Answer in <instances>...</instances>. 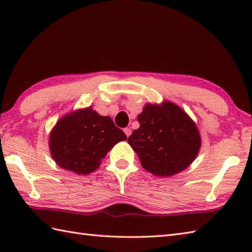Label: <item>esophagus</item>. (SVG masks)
Masks as SVG:
<instances>
[{
  "mask_svg": "<svg viewBox=\"0 0 252 252\" xmlns=\"http://www.w3.org/2000/svg\"><path fill=\"white\" fill-rule=\"evenodd\" d=\"M123 131H125V133H126V135L127 137H129V136L131 135V129H130V127H126V129H125V130H123Z\"/></svg>",
  "mask_w": 252,
  "mask_h": 252,
  "instance_id": "1",
  "label": "esophagus"
}]
</instances>
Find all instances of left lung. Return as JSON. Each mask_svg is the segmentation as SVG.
Instances as JSON below:
<instances>
[{"label": "left lung", "instance_id": "1", "mask_svg": "<svg viewBox=\"0 0 252 252\" xmlns=\"http://www.w3.org/2000/svg\"><path fill=\"white\" fill-rule=\"evenodd\" d=\"M140 127L127 138L142 167L156 176L167 178L185 170L201 147L196 123L170 100L147 103L137 116Z\"/></svg>", "mask_w": 252, "mask_h": 252}]
</instances>
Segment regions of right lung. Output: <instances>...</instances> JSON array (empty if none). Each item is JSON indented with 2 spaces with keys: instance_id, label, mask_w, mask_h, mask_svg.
<instances>
[{
  "instance_id": "add662e5",
  "label": "right lung",
  "mask_w": 252,
  "mask_h": 252,
  "mask_svg": "<svg viewBox=\"0 0 252 252\" xmlns=\"http://www.w3.org/2000/svg\"><path fill=\"white\" fill-rule=\"evenodd\" d=\"M126 135L108 116H100L92 107L63 116L50 133L51 156L61 168L79 175L97 169L107 153Z\"/></svg>"
}]
</instances>
